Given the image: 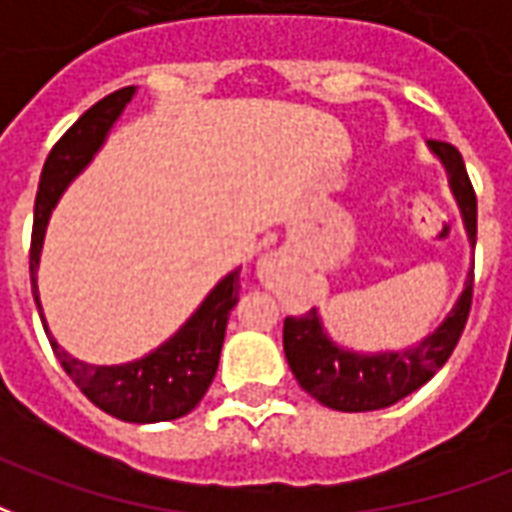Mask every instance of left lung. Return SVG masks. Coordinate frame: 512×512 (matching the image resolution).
Segmentation results:
<instances>
[{"label": "left lung", "instance_id": "1", "mask_svg": "<svg viewBox=\"0 0 512 512\" xmlns=\"http://www.w3.org/2000/svg\"><path fill=\"white\" fill-rule=\"evenodd\" d=\"M431 154L445 165L448 184L458 203L469 246L478 241V198L456 146L429 140ZM475 268V266H472ZM472 268L464 290L445 320L415 347L388 352H355L336 344L325 333L320 312L285 320V355L295 380L309 396L339 412H372L391 407L426 385L445 366L461 339L472 306Z\"/></svg>", "mask_w": 512, "mask_h": 512}]
</instances>
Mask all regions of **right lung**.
I'll list each match as a JSON object with an SVG mask.
<instances>
[{
    "instance_id": "right-lung-1",
    "label": "right lung",
    "mask_w": 512,
    "mask_h": 512,
    "mask_svg": "<svg viewBox=\"0 0 512 512\" xmlns=\"http://www.w3.org/2000/svg\"><path fill=\"white\" fill-rule=\"evenodd\" d=\"M132 97H135V86H124L119 92L94 102L48 154L34 200L29 274H32L34 304L48 333V342L54 347L62 369L73 377L83 396L97 404L102 412L127 423H162V420L184 418L206 396L208 385L217 374L227 317L238 304L241 268L219 279L217 287L203 298V304L189 314L187 323L168 342H162L157 350H151L138 361L119 363V366H92L64 350L45 323L40 290H37V268H40L48 219L54 214L64 189L81 176L86 165L94 160V154L102 149L108 132L113 130V124L119 121Z\"/></svg>"
}]
</instances>
